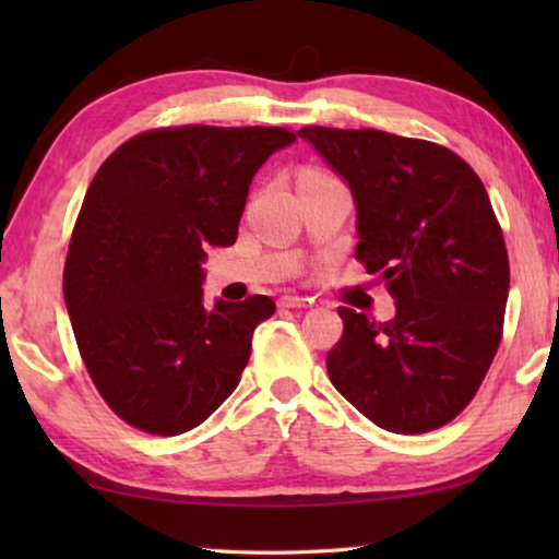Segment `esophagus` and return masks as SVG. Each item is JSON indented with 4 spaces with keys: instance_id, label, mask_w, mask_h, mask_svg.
I'll return each mask as SVG.
<instances>
[{
    "instance_id": "esophagus-1",
    "label": "esophagus",
    "mask_w": 559,
    "mask_h": 559,
    "mask_svg": "<svg viewBox=\"0 0 559 559\" xmlns=\"http://www.w3.org/2000/svg\"><path fill=\"white\" fill-rule=\"evenodd\" d=\"M310 300L300 298V296H283L281 298V308H308Z\"/></svg>"
}]
</instances>
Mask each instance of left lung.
Masks as SVG:
<instances>
[{"label": "left lung", "mask_w": 559, "mask_h": 559, "mask_svg": "<svg viewBox=\"0 0 559 559\" xmlns=\"http://www.w3.org/2000/svg\"><path fill=\"white\" fill-rule=\"evenodd\" d=\"M357 206L355 259L394 298L386 323L340 308L335 390L377 427L427 433L476 396L503 337L510 266L480 177L429 140L382 130H298Z\"/></svg>", "instance_id": "1"}]
</instances>
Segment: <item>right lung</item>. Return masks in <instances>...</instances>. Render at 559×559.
I'll return each instance as SVG.
<instances>
[{"label":"right lung","instance_id":"1","mask_svg":"<svg viewBox=\"0 0 559 559\" xmlns=\"http://www.w3.org/2000/svg\"><path fill=\"white\" fill-rule=\"evenodd\" d=\"M286 128L179 126L140 132L93 177L63 266L83 365L122 421L177 437L241 380L269 296L204 308L202 261L231 246L259 167Z\"/></svg>","mask_w":559,"mask_h":559}]
</instances>
